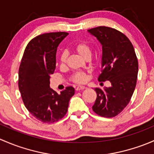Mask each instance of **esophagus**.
<instances>
[{"label": "esophagus", "instance_id": "1", "mask_svg": "<svg viewBox=\"0 0 154 154\" xmlns=\"http://www.w3.org/2000/svg\"><path fill=\"white\" fill-rule=\"evenodd\" d=\"M85 88H86V87H85V86H78L75 90H76L77 91H79V90H82Z\"/></svg>", "mask_w": 154, "mask_h": 154}]
</instances>
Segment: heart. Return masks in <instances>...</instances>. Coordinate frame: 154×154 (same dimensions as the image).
Wrapping results in <instances>:
<instances>
[{
	"mask_svg": "<svg viewBox=\"0 0 154 154\" xmlns=\"http://www.w3.org/2000/svg\"><path fill=\"white\" fill-rule=\"evenodd\" d=\"M74 50L77 52V53L81 57H82L85 59L87 58H90V56H91V49L86 42H81L75 44V47H74ZM67 55H68L66 52H63L60 55L59 61L60 64L61 66L64 65L66 64ZM72 79L73 82H77V83H82L86 79V75L84 72H76V73L72 75Z\"/></svg>",
	"mask_w": 154,
	"mask_h": 154,
	"instance_id": "1",
	"label": "heart"
}]
</instances>
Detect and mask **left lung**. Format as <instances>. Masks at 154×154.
<instances>
[{"instance_id":"obj_1","label":"left lung","mask_w":154,"mask_h":154,"mask_svg":"<svg viewBox=\"0 0 154 154\" xmlns=\"http://www.w3.org/2000/svg\"><path fill=\"white\" fill-rule=\"evenodd\" d=\"M88 32L102 47L101 73L98 80L111 84L103 90L95 88L97 98L92 108L101 116L111 118L122 111L132 97L139 70L138 60L132 44L121 32L107 26Z\"/></svg>"}]
</instances>
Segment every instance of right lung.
<instances>
[{
	"mask_svg": "<svg viewBox=\"0 0 154 154\" xmlns=\"http://www.w3.org/2000/svg\"><path fill=\"white\" fill-rule=\"evenodd\" d=\"M67 32L40 35L30 41L25 49L18 73V87L25 107L42 122L58 121L67 112L75 89L67 87L58 93L50 86L56 64L57 47Z\"/></svg>",
	"mask_w": 154,
	"mask_h": 154,
	"instance_id": "add662e5",
	"label": "right lung"
}]
</instances>
